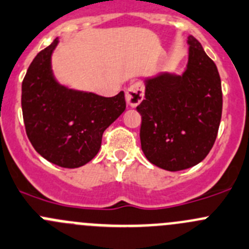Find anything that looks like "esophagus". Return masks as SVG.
Masks as SVG:
<instances>
[{
  "instance_id": "esophagus-1",
  "label": "esophagus",
  "mask_w": 249,
  "mask_h": 249,
  "mask_svg": "<svg viewBox=\"0 0 249 249\" xmlns=\"http://www.w3.org/2000/svg\"><path fill=\"white\" fill-rule=\"evenodd\" d=\"M144 97V86L143 84L136 81V83L131 84L127 88L126 93H125V98H126L127 105L131 107H136L137 105L141 103V101Z\"/></svg>"
}]
</instances>
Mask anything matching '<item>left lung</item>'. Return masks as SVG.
Instances as JSON below:
<instances>
[{"label":"left lung","instance_id":"8db88e82","mask_svg":"<svg viewBox=\"0 0 249 249\" xmlns=\"http://www.w3.org/2000/svg\"><path fill=\"white\" fill-rule=\"evenodd\" d=\"M189 62L181 75L163 73L144 81L141 148L154 165L178 171L201 163L215 142L223 110L215 63L190 35Z\"/></svg>","mask_w":249,"mask_h":249}]
</instances>
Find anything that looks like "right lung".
<instances>
[{"label":"right lung","instance_id":"add662e5","mask_svg":"<svg viewBox=\"0 0 249 249\" xmlns=\"http://www.w3.org/2000/svg\"><path fill=\"white\" fill-rule=\"evenodd\" d=\"M57 45L58 37L29 66L21 84V109L35 151L55 165L74 169L98 153L103 132L126 103L123 91L114 97H102L60 85L51 67Z\"/></svg>","mask_w":249,"mask_h":249}]
</instances>
